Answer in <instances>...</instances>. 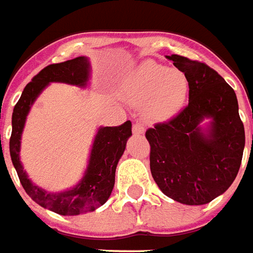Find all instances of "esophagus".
I'll return each instance as SVG.
<instances>
[{"label":"esophagus","mask_w":253,"mask_h":253,"mask_svg":"<svg viewBox=\"0 0 253 253\" xmlns=\"http://www.w3.org/2000/svg\"><path fill=\"white\" fill-rule=\"evenodd\" d=\"M132 130H133V133H136V135H143L144 133V126L141 125V124L136 123L133 126H132Z\"/></svg>","instance_id":"obj_1"}]
</instances>
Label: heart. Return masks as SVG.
I'll return each instance as SVG.
<instances>
[{
	"label": "heart",
	"mask_w": 253,
	"mask_h": 253,
	"mask_svg": "<svg viewBox=\"0 0 253 253\" xmlns=\"http://www.w3.org/2000/svg\"><path fill=\"white\" fill-rule=\"evenodd\" d=\"M188 92L185 75L154 61H144L130 73L124 87L125 101L144 105V116L154 123L168 121L180 112Z\"/></svg>",
	"instance_id": "1"
}]
</instances>
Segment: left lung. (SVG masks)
I'll use <instances>...</instances> for the list:
<instances>
[{"mask_svg":"<svg viewBox=\"0 0 253 253\" xmlns=\"http://www.w3.org/2000/svg\"><path fill=\"white\" fill-rule=\"evenodd\" d=\"M185 75L188 106L147 129L150 169L159 189L188 206L210 203L233 184L245 146L244 124L234 89L209 65L166 55ZM211 120L207 128L200 124Z\"/></svg>","mask_w":253,"mask_h":253,"instance_id":"left-lung-1","label":"left lung"}]
</instances>
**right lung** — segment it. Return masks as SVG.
Masks as SVG:
<instances>
[{
  "mask_svg": "<svg viewBox=\"0 0 253 253\" xmlns=\"http://www.w3.org/2000/svg\"><path fill=\"white\" fill-rule=\"evenodd\" d=\"M89 72L91 66L87 57H76L65 62L46 66L27 84L12 114L9 151L21 185L35 203L61 215H79L94 211L106 203L114 187L118 161L123 157L129 136H132V124L126 121L120 126H101L98 129L83 178L76 187L64 192H47L32 184L28 178L20 162L21 133L30 109L46 85L55 82L85 87Z\"/></svg>",
  "mask_w": 253,
  "mask_h": 253,
  "instance_id": "1",
  "label": "right lung"
}]
</instances>
